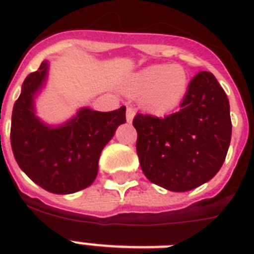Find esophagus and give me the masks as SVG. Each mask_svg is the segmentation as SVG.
Instances as JSON below:
<instances>
[{
	"instance_id": "34e87169",
	"label": "esophagus",
	"mask_w": 254,
	"mask_h": 254,
	"mask_svg": "<svg viewBox=\"0 0 254 254\" xmlns=\"http://www.w3.org/2000/svg\"><path fill=\"white\" fill-rule=\"evenodd\" d=\"M134 116H135L134 108L127 107V123H131V120H133V117H134Z\"/></svg>"
}]
</instances>
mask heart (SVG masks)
Masks as SVG:
<instances>
[{
	"label": "heart",
	"mask_w": 254,
	"mask_h": 254,
	"mask_svg": "<svg viewBox=\"0 0 254 254\" xmlns=\"http://www.w3.org/2000/svg\"><path fill=\"white\" fill-rule=\"evenodd\" d=\"M189 76L179 64H154L133 73L127 91L141 96V104L155 115H166L185 99Z\"/></svg>",
	"instance_id": "heart-1"
}]
</instances>
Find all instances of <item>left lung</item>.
<instances>
[{
	"label": "left lung",
	"instance_id": "1",
	"mask_svg": "<svg viewBox=\"0 0 254 254\" xmlns=\"http://www.w3.org/2000/svg\"><path fill=\"white\" fill-rule=\"evenodd\" d=\"M137 154L145 177L185 192L212 179L227 157L232 123L224 89L211 72L190 81L181 111L165 117L135 115Z\"/></svg>",
	"mask_w": 254,
	"mask_h": 254
}]
</instances>
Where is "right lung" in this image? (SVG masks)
<instances>
[{"instance_id":"1","label":"right lung","mask_w":254,"mask_h":254,"mask_svg":"<svg viewBox=\"0 0 254 254\" xmlns=\"http://www.w3.org/2000/svg\"><path fill=\"white\" fill-rule=\"evenodd\" d=\"M47 69L49 63L43 62L23 81L13 108L10 142L18 166L31 181L53 193H72L93 183L101 150L119 125L127 123V108L111 112L83 108L64 125L47 127L34 113V96Z\"/></svg>"}]
</instances>
